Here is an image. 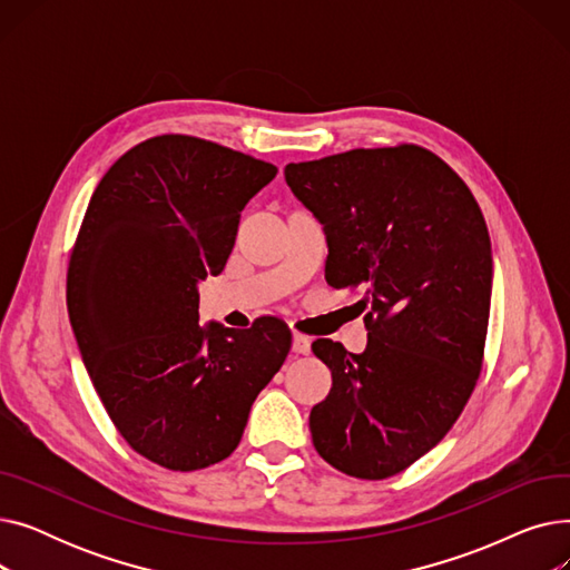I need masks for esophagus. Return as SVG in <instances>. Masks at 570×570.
Listing matches in <instances>:
<instances>
[{
	"label": "esophagus",
	"instance_id": "1",
	"mask_svg": "<svg viewBox=\"0 0 570 570\" xmlns=\"http://www.w3.org/2000/svg\"><path fill=\"white\" fill-rule=\"evenodd\" d=\"M293 351L301 353V355H307V353L312 351L309 337H305L303 333H295V335H293Z\"/></svg>",
	"mask_w": 570,
	"mask_h": 570
}]
</instances>
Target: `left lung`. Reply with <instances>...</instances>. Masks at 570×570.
<instances>
[{
  "mask_svg": "<svg viewBox=\"0 0 570 570\" xmlns=\"http://www.w3.org/2000/svg\"><path fill=\"white\" fill-rule=\"evenodd\" d=\"M284 175L325 226V279L361 295L370 337L361 355L314 342L333 387L312 409V441L337 471L383 481L451 432L481 376L488 226L464 179L413 142L288 164Z\"/></svg>",
  "mask_w": 570,
  "mask_h": 570,
  "instance_id": "obj_1",
  "label": "left lung"
}]
</instances>
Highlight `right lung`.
Segmentation results:
<instances>
[{
    "label": "right lung",
    "mask_w": 570,
    "mask_h": 570,
    "mask_svg": "<svg viewBox=\"0 0 570 570\" xmlns=\"http://www.w3.org/2000/svg\"><path fill=\"white\" fill-rule=\"evenodd\" d=\"M277 166L185 134L147 138L101 177L67 273L82 363L115 430L170 471L226 460L291 331L198 325V288L219 275L239 213Z\"/></svg>",
    "instance_id": "right-lung-1"
}]
</instances>
